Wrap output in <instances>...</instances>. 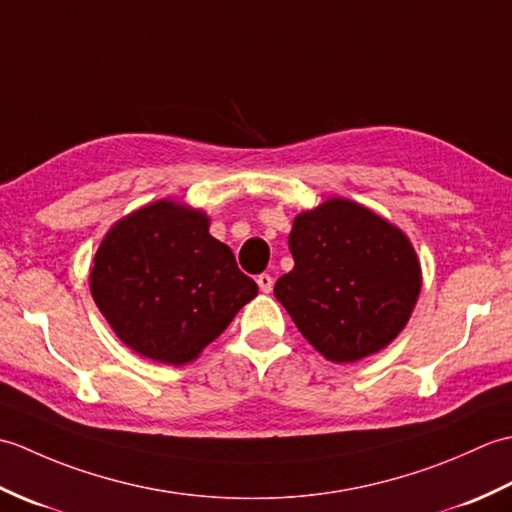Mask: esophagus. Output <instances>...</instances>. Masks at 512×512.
I'll use <instances>...</instances> for the list:
<instances>
[{"label": "esophagus", "instance_id": "obj_1", "mask_svg": "<svg viewBox=\"0 0 512 512\" xmlns=\"http://www.w3.org/2000/svg\"><path fill=\"white\" fill-rule=\"evenodd\" d=\"M257 286H259V290H262V292H270V290H273V286H275V279L270 277V275H266V273H262V275H257Z\"/></svg>", "mask_w": 512, "mask_h": 512}]
</instances>
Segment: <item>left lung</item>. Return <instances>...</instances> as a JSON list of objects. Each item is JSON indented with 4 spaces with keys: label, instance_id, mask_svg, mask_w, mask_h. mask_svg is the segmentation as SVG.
I'll list each match as a JSON object with an SVG mask.
<instances>
[{
    "label": "left lung",
    "instance_id": "1",
    "mask_svg": "<svg viewBox=\"0 0 512 512\" xmlns=\"http://www.w3.org/2000/svg\"><path fill=\"white\" fill-rule=\"evenodd\" d=\"M295 268L275 297L328 361L354 363L387 347L416 306L422 275L407 235L352 200L330 198L292 222Z\"/></svg>",
    "mask_w": 512,
    "mask_h": 512
}]
</instances>
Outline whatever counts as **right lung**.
<instances>
[{
    "label": "right lung",
    "instance_id": "obj_1",
    "mask_svg": "<svg viewBox=\"0 0 512 512\" xmlns=\"http://www.w3.org/2000/svg\"><path fill=\"white\" fill-rule=\"evenodd\" d=\"M90 290L118 339L140 356L184 365L220 336L257 284L209 217L158 200L118 220L94 255Z\"/></svg>",
    "mask_w": 512,
    "mask_h": 512
}]
</instances>
